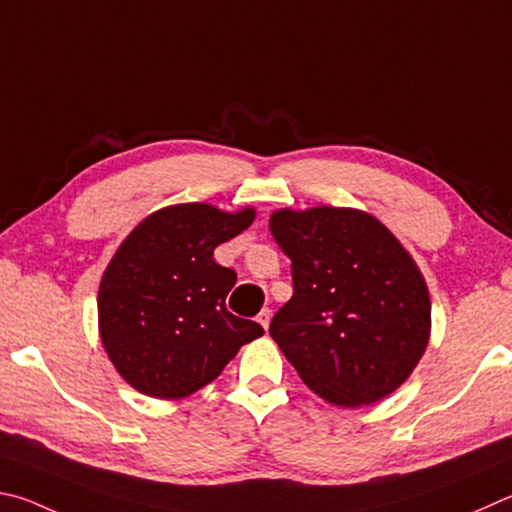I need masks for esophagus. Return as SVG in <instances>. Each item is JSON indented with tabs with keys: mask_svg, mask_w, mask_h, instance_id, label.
<instances>
[{
	"mask_svg": "<svg viewBox=\"0 0 512 512\" xmlns=\"http://www.w3.org/2000/svg\"><path fill=\"white\" fill-rule=\"evenodd\" d=\"M270 319H272V310L270 308H263L261 312H258V317H256L258 324H261L265 330L270 328Z\"/></svg>",
	"mask_w": 512,
	"mask_h": 512,
	"instance_id": "34e87169",
	"label": "esophagus"
}]
</instances>
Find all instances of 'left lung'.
<instances>
[{
  "label": "left lung",
  "instance_id": "1",
  "mask_svg": "<svg viewBox=\"0 0 512 512\" xmlns=\"http://www.w3.org/2000/svg\"><path fill=\"white\" fill-rule=\"evenodd\" d=\"M270 231L292 261L294 283L270 335L299 378L335 407L387 398L416 369L432 330L414 258L357 209H281Z\"/></svg>",
  "mask_w": 512,
  "mask_h": 512
}]
</instances>
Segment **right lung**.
<instances>
[{"instance_id":"add662e5","label":"right lung","mask_w":512,"mask_h":512,"mask_svg":"<svg viewBox=\"0 0 512 512\" xmlns=\"http://www.w3.org/2000/svg\"><path fill=\"white\" fill-rule=\"evenodd\" d=\"M254 218L251 206H166L116 249L98 285V333L114 369L143 396H191L265 333L227 310L236 272L213 261V249Z\"/></svg>"}]
</instances>
